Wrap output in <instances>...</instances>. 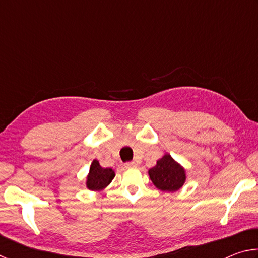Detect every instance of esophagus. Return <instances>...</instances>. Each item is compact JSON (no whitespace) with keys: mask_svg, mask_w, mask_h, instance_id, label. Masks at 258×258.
<instances>
[{"mask_svg":"<svg viewBox=\"0 0 258 258\" xmlns=\"http://www.w3.org/2000/svg\"><path fill=\"white\" fill-rule=\"evenodd\" d=\"M125 167L126 168H135V167H137V164H135L134 161H130V163L125 164Z\"/></svg>","mask_w":258,"mask_h":258,"instance_id":"34e87169","label":"esophagus"}]
</instances>
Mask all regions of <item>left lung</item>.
<instances>
[{
	"label": "left lung",
	"instance_id": "8db88e82",
	"mask_svg": "<svg viewBox=\"0 0 258 258\" xmlns=\"http://www.w3.org/2000/svg\"><path fill=\"white\" fill-rule=\"evenodd\" d=\"M151 182L163 192H175L185 183L186 171L169 154L157 160L154 167L148 171Z\"/></svg>",
	"mask_w": 258,
	"mask_h": 258
}]
</instances>
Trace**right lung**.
<instances>
[{"label": "right lung", "mask_w": 258, "mask_h": 258, "mask_svg": "<svg viewBox=\"0 0 258 258\" xmlns=\"http://www.w3.org/2000/svg\"><path fill=\"white\" fill-rule=\"evenodd\" d=\"M116 173L112 168L102 167L99 160L93 159L90 166L89 174L86 175L85 185L87 190L94 192H101L110 184Z\"/></svg>", "instance_id": "right-lung-1"}]
</instances>
